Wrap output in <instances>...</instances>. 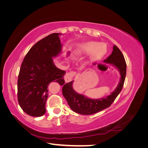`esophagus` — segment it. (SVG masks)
I'll return each instance as SVG.
<instances>
[{
	"instance_id": "34e87169",
	"label": "esophagus",
	"mask_w": 148,
	"mask_h": 148,
	"mask_svg": "<svg viewBox=\"0 0 148 148\" xmlns=\"http://www.w3.org/2000/svg\"><path fill=\"white\" fill-rule=\"evenodd\" d=\"M75 72H73V71L67 73L64 77V79H65V83H69V82H71V80H72V78L75 76Z\"/></svg>"
}]
</instances>
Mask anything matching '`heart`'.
<instances>
[{"label":"heart","instance_id":"heart-1","mask_svg":"<svg viewBox=\"0 0 148 148\" xmlns=\"http://www.w3.org/2000/svg\"><path fill=\"white\" fill-rule=\"evenodd\" d=\"M76 52L79 53H90V60L92 62L99 60L106 52V47L102 44L90 41L79 44Z\"/></svg>","mask_w":148,"mask_h":148}]
</instances>
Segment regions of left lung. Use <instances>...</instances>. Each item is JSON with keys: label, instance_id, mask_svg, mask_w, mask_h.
Returning <instances> with one entry per match:
<instances>
[{"label": "left lung", "instance_id": "left-lung-1", "mask_svg": "<svg viewBox=\"0 0 148 148\" xmlns=\"http://www.w3.org/2000/svg\"><path fill=\"white\" fill-rule=\"evenodd\" d=\"M117 69L120 74V82L115 90L110 95L100 99H90L76 92L73 88V81L64 84L62 94L70 109L75 112L82 115H92L106 109L110 106L122 91L127 72V64L124 56L120 49L114 45L111 54L104 60ZM60 85H62L60 84Z\"/></svg>", "mask_w": 148, "mask_h": 148}]
</instances>
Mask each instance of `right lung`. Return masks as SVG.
Returning <instances> with one entry per match:
<instances>
[{
	"label": "right lung",
	"mask_w": 148,
	"mask_h": 148,
	"mask_svg": "<svg viewBox=\"0 0 148 148\" xmlns=\"http://www.w3.org/2000/svg\"><path fill=\"white\" fill-rule=\"evenodd\" d=\"M61 34L52 33L36 43L21 64L17 83L18 101L22 110L32 117L46 113L49 83H65V71L58 69L53 60L62 52Z\"/></svg>",
	"instance_id": "right-lung-1"
}]
</instances>
